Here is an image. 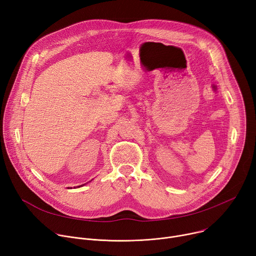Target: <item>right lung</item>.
Masks as SVG:
<instances>
[{
    "label": "right lung",
    "instance_id": "obj_1",
    "mask_svg": "<svg viewBox=\"0 0 256 256\" xmlns=\"http://www.w3.org/2000/svg\"><path fill=\"white\" fill-rule=\"evenodd\" d=\"M82 186H84V184H82ZM80 187H82V186H80Z\"/></svg>",
    "mask_w": 256,
    "mask_h": 256
}]
</instances>
